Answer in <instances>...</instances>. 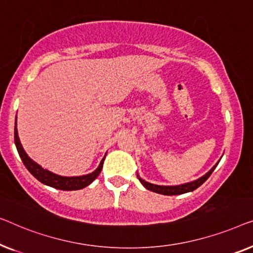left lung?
I'll return each instance as SVG.
<instances>
[{
	"mask_svg": "<svg viewBox=\"0 0 253 253\" xmlns=\"http://www.w3.org/2000/svg\"><path fill=\"white\" fill-rule=\"evenodd\" d=\"M218 164L219 163H216V165H218ZM216 165L213 166L212 169H210L209 172L205 174V175H203L202 177H199V179L193 181V182H188V183H184V184H180V186H158V184H154V183L147 182V181H144L143 179H141V177L138 176V175H137V177H138V180H140V182L143 184V186L147 188L148 190H151V191H154V193H157V194L167 195V196H172V195L186 194V193H189V191H194L195 189H197L199 186H202V184L204 183L205 181L209 179L210 175H211L213 170H214Z\"/></svg>",
	"mask_w": 253,
	"mask_h": 253,
	"instance_id": "obj_1",
	"label": "left lung"
}]
</instances>
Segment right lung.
<instances>
[{
	"label": "right lung",
	"mask_w": 253,
	"mask_h": 253,
	"mask_svg": "<svg viewBox=\"0 0 253 253\" xmlns=\"http://www.w3.org/2000/svg\"><path fill=\"white\" fill-rule=\"evenodd\" d=\"M17 122V117H16ZM15 144L17 150H18V154L20 156L21 161H23L24 165L26 166V169L30 170V173L33 175L35 179H38L40 182L47 184L49 187L56 188V189L59 190H79L83 189V188L89 186V184L94 181L96 177L98 176V174L101 173L103 169V163H104L105 157L102 159V162L99 163L97 169H96L94 172L90 174H87V175L83 176H62L58 175V174H55L50 172V170L44 169L43 167H41L39 164L35 163L34 161L28 157L26 152L21 147V143L18 137V131H17V123L15 126Z\"/></svg>",
	"instance_id": "add662e5"
}]
</instances>
